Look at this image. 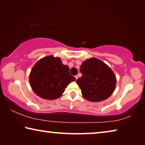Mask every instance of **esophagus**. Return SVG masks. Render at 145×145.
Instances as JSON below:
<instances>
[{"label":"esophagus","instance_id":"obj_1","mask_svg":"<svg viewBox=\"0 0 145 145\" xmlns=\"http://www.w3.org/2000/svg\"><path fill=\"white\" fill-rule=\"evenodd\" d=\"M75 78H76V80H77V78H78V75H75Z\"/></svg>","mask_w":145,"mask_h":145}]
</instances>
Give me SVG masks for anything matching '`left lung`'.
Instances as JSON below:
<instances>
[{
  "instance_id": "1",
  "label": "left lung",
  "mask_w": 145,
  "mask_h": 145,
  "mask_svg": "<svg viewBox=\"0 0 145 145\" xmlns=\"http://www.w3.org/2000/svg\"><path fill=\"white\" fill-rule=\"evenodd\" d=\"M82 77L76 82L83 97L90 102H100L109 98L115 89L116 78L112 70L103 61L91 58L80 66Z\"/></svg>"
}]
</instances>
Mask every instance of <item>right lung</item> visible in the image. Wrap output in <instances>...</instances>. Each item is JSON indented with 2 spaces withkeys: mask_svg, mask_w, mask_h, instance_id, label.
I'll return each mask as SVG.
<instances>
[{
  "mask_svg": "<svg viewBox=\"0 0 145 145\" xmlns=\"http://www.w3.org/2000/svg\"><path fill=\"white\" fill-rule=\"evenodd\" d=\"M75 78L70 73L67 65H64L59 57L49 56L36 63L31 70L29 82L38 96L46 100L60 97L65 88Z\"/></svg>",
  "mask_w": 145,
  "mask_h": 145,
  "instance_id": "obj_1",
  "label": "right lung"
}]
</instances>
